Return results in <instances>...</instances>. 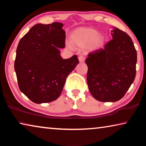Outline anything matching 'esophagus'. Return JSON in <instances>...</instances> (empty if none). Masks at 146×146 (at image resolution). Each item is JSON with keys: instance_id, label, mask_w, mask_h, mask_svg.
Here are the masks:
<instances>
[{"instance_id": "1", "label": "esophagus", "mask_w": 146, "mask_h": 146, "mask_svg": "<svg viewBox=\"0 0 146 146\" xmlns=\"http://www.w3.org/2000/svg\"><path fill=\"white\" fill-rule=\"evenodd\" d=\"M78 60L80 62H84L85 61V57L83 56H79Z\"/></svg>"}]
</instances>
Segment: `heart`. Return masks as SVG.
Wrapping results in <instances>:
<instances>
[{"instance_id": "b5f03b06", "label": "heart", "mask_w": 146, "mask_h": 146, "mask_svg": "<svg viewBox=\"0 0 146 146\" xmlns=\"http://www.w3.org/2000/svg\"><path fill=\"white\" fill-rule=\"evenodd\" d=\"M105 36L93 29L80 28L76 29L71 35L70 40L73 46L83 48L88 46L91 51L99 49L105 42ZM69 47L71 46L69 44Z\"/></svg>"}]
</instances>
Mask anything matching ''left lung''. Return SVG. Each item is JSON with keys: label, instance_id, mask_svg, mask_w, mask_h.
<instances>
[{"label": "left lung", "instance_id": "obj_1", "mask_svg": "<svg viewBox=\"0 0 146 146\" xmlns=\"http://www.w3.org/2000/svg\"><path fill=\"white\" fill-rule=\"evenodd\" d=\"M111 36L104 48L90 53L86 60L89 90L100 102L120 100L136 76L137 54L131 38L115 27Z\"/></svg>", "mask_w": 146, "mask_h": 146}]
</instances>
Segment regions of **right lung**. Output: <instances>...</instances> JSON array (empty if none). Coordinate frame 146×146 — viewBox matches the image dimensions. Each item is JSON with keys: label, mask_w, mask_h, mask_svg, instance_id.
<instances>
[{"label": "right lung", "mask_w": 146, "mask_h": 146, "mask_svg": "<svg viewBox=\"0 0 146 146\" xmlns=\"http://www.w3.org/2000/svg\"><path fill=\"white\" fill-rule=\"evenodd\" d=\"M63 24H37L19 41L15 60L20 90L36 104L57 99L66 78L78 64L77 56L63 59L65 48Z\"/></svg>", "instance_id": "right-lung-1"}]
</instances>
